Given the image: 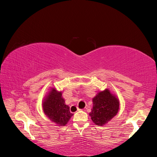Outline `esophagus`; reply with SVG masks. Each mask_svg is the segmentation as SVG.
I'll use <instances>...</instances> for the list:
<instances>
[{"label":"esophagus","mask_w":157,"mask_h":157,"mask_svg":"<svg viewBox=\"0 0 157 157\" xmlns=\"http://www.w3.org/2000/svg\"><path fill=\"white\" fill-rule=\"evenodd\" d=\"M79 110H80V109H77V111H79Z\"/></svg>","instance_id":"1"}]
</instances>
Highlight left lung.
<instances>
[{
	"instance_id": "1",
	"label": "left lung",
	"mask_w": 157,
	"mask_h": 157,
	"mask_svg": "<svg viewBox=\"0 0 157 157\" xmlns=\"http://www.w3.org/2000/svg\"><path fill=\"white\" fill-rule=\"evenodd\" d=\"M92 103L93 106L89 115L96 125H105L119 112V100L107 88L98 92L92 98Z\"/></svg>"
}]
</instances>
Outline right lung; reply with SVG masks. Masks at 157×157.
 Instances as JSON below:
<instances>
[{
	"label": "right lung",
	"mask_w": 157,
	"mask_h": 157,
	"mask_svg": "<svg viewBox=\"0 0 157 157\" xmlns=\"http://www.w3.org/2000/svg\"><path fill=\"white\" fill-rule=\"evenodd\" d=\"M62 92L51 88L43 100L42 109L46 117L58 126H65L73 115L69 106L65 104Z\"/></svg>",
	"instance_id": "obj_1"
}]
</instances>
